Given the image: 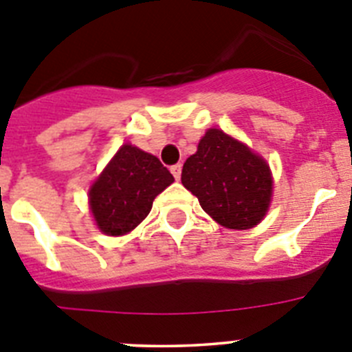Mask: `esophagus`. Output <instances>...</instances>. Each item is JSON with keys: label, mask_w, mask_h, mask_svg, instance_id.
Wrapping results in <instances>:
<instances>
[{"label": "esophagus", "mask_w": 352, "mask_h": 352, "mask_svg": "<svg viewBox=\"0 0 352 352\" xmlns=\"http://www.w3.org/2000/svg\"><path fill=\"white\" fill-rule=\"evenodd\" d=\"M170 173H173V176L176 179L182 178V164H176V166L170 167Z\"/></svg>", "instance_id": "34e87169"}]
</instances>
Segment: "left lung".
<instances>
[{"instance_id":"left-lung-1","label":"left lung","mask_w":352,"mask_h":352,"mask_svg":"<svg viewBox=\"0 0 352 352\" xmlns=\"http://www.w3.org/2000/svg\"><path fill=\"white\" fill-rule=\"evenodd\" d=\"M182 183L211 219L229 229L257 226L272 199L266 162L217 129L208 130L195 155L186 158Z\"/></svg>"}]
</instances>
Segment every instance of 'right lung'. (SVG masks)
I'll return each mask as SVG.
<instances>
[{
  "instance_id": "1",
  "label": "right lung",
  "mask_w": 352,
  "mask_h": 352,
  "mask_svg": "<svg viewBox=\"0 0 352 352\" xmlns=\"http://www.w3.org/2000/svg\"><path fill=\"white\" fill-rule=\"evenodd\" d=\"M173 182V174L157 157L135 146H121L89 190L96 226L111 236L132 231L148 217L153 199Z\"/></svg>"
}]
</instances>
